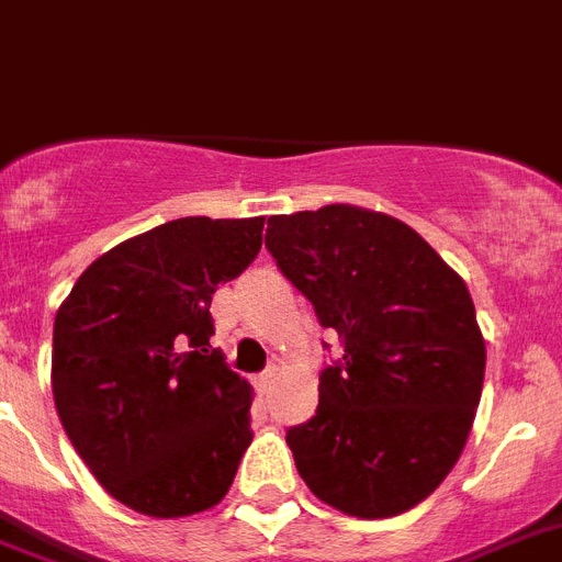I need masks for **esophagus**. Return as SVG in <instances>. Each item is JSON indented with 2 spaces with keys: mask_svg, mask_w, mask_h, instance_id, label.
<instances>
[{
  "mask_svg": "<svg viewBox=\"0 0 562 562\" xmlns=\"http://www.w3.org/2000/svg\"><path fill=\"white\" fill-rule=\"evenodd\" d=\"M277 375H280V368H277V364H271V368L262 370V373L257 375V387H260V393H268V390L274 387Z\"/></svg>",
  "mask_w": 562,
  "mask_h": 562,
  "instance_id": "1",
  "label": "esophagus"
}]
</instances>
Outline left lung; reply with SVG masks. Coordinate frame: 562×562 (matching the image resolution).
Listing matches in <instances>:
<instances>
[{
  "mask_svg": "<svg viewBox=\"0 0 562 562\" xmlns=\"http://www.w3.org/2000/svg\"><path fill=\"white\" fill-rule=\"evenodd\" d=\"M268 251L341 359L288 429L319 501L379 520L422 504L461 458L486 368L470 288L407 223L350 203L268 217Z\"/></svg>",
  "mask_w": 562,
  "mask_h": 562,
  "instance_id": "8db88e82",
  "label": "left lung"
}]
</instances>
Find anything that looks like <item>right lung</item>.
I'll use <instances>...</instances> for the list:
<instances>
[{
	"label": "right lung",
	"mask_w": 562,
	"mask_h": 562,
	"mask_svg": "<svg viewBox=\"0 0 562 562\" xmlns=\"http://www.w3.org/2000/svg\"><path fill=\"white\" fill-rule=\"evenodd\" d=\"M266 217H180L90 262L53 325V398L115 501L149 517L217 506L251 432L254 390L212 350L214 288L240 277Z\"/></svg>",
	"instance_id": "add662e5"
}]
</instances>
